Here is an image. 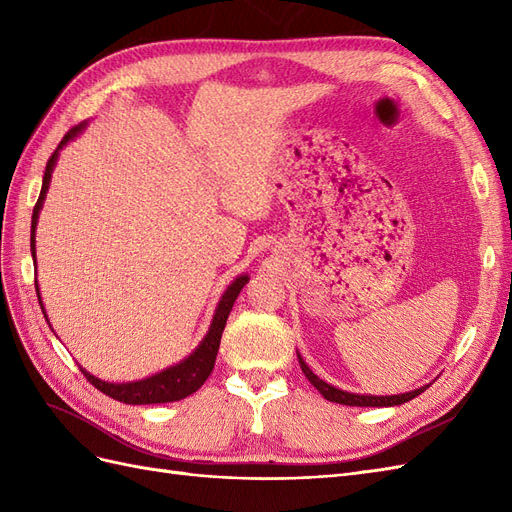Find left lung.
I'll use <instances>...</instances> for the list:
<instances>
[{
	"label": "left lung",
	"mask_w": 512,
	"mask_h": 512,
	"mask_svg": "<svg viewBox=\"0 0 512 512\" xmlns=\"http://www.w3.org/2000/svg\"><path fill=\"white\" fill-rule=\"evenodd\" d=\"M297 356H299V365H301V369H303L305 378L316 386V389L320 391V395H322L324 399L333 401V404L359 406V408H386V406H401V404H406V401L414 399L416 395H421V393L427 389V386H429V384H425V386H421V389L410 391V393H401V395H359V393H348V391L337 389V386H331L329 382L320 380V378L314 374V371L305 365V361L301 359V354H297Z\"/></svg>",
	"instance_id": "1"
}]
</instances>
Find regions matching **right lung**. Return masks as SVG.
<instances>
[{
  "instance_id": "add662e5",
  "label": "right lung",
  "mask_w": 512,
  "mask_h": 512,
  "mask_svg": "<svg viewBox=\"0 0 512 512\" xmlns=\"http://www.w3.org/2000/svg\"><path fill=\"white\" fill-rule=\"evenodd\" d=\"M85 130V121L79 123V126H74L64 138H61V143L57 145V149L53 151V156L46 162V170H44V179H42V190L38 196V203L34 207V215H32V256H34V265H36V226H38V215L42 209V203L46 198V192H49V185H51V173L57 164V156H59V149H64L68 145V141L72 138L79 136ZM250 277L247 275H239L235 282H232L226 292L222 294V299L218 303V309H215L213 320H211V327L205 335L203 342L198 344V348L188 356V359H183L181 363L162 369L160 374L156 376H149L145 380H138V382H104L96 376H91L89 371H85L81 367V371L85 374V378L96 386L98 391H102L104 395L113 397L117 401H123V404H132V406H145V404H168V401H179L183 397H188L192 393H196L200 386L205 384V380L209 378V374L213 371L215 365V356H218L220 350V339L226 327V320L230 316V309L235 305L237 297L241 288L247 284ZM36 294H38V301L42 307V314L46 318L44 312V305L40 299V288L36 282ZM49 322V318H46Z\"/></svg>"
}]
</instances>
